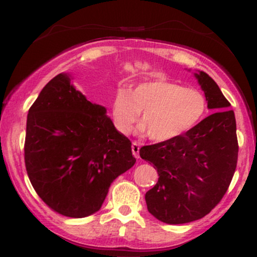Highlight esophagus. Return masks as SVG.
I'll use <instances>...</instances> for the list:
<instances>
[{"label":"esophagus","instance_id":"obj_1","mask_svg":"<svg viewBox=\"0 0 257 257\" xmlns=\"http://www.w3.org/2000/svg\"><path fill=\"white\" fill-rule=\"evenodd\" d=\"M139 150H140V144L138 142L132 143V153L136 158H139Z\"/></svg>","mask_w":257,"mask_h":257}]
</instances>
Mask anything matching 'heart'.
Masks as SVG:
<instances>
[{
  "label": "heart",
  "instance_id": "b5f03b06",
  "mask_svg": "<svg viewBox=\"0 0 257 257\" xmlns=\"http://www.w3.org/2000/svg\"><path fill=\"white\" fill-rule=\"evenodd\" d=\"M206 107V98L199 90L159 78L140 83L131 91L117 89L112 99V119L118 131L128 133L143 112L147 136L160 143L194 127Z\"/></svg>",
  "mask_w": 257,
  "mask_h": 257
}]
</instances>
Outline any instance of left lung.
<instances>
[{"mask_svg": "<svg viewBox=\"0 0 257 257\" xmlns=\"http://www.w3.org/2000/svg\"><path fill=\"white\" fill-rule=\"evenodd\" d=\"M194 76L207 107L215 112L184 135L139 151L159 174L157 185L145 195L147 209L168 224L207 215L226 194L237 163L236 121L229 101L206 72Z\"/></svg>", "mask_w": 257, "mask_h": 257, "instance_id": "left-lung-1", "label": "left lung"}]
</instances>
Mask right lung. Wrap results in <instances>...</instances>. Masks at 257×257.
Here are the masks:
<instances>
[{"instance_id": "obj_1", "label": "right lung", "mask_w": 257, "mask_h": 257, "mask_svg": "<svg viewBox=\"0 0 257 257\" xmlns=\"http://www.w3.org/2000/svg\"><path fill=\"white\" fill-rule=\"evenodd\" d=\"M71 78L54 77L29 108L24 161L34 189L51 209L85 217L100 209L110 185L136 158L106 108L87 100Z\"/></svg>"}]
</instances>
